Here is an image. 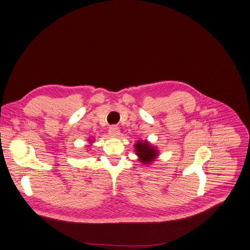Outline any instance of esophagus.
I'll return each mask as SVG.
<instances>
[{
    "mask_svg": "<svg viewBox=\"0 0 250 250\" xmlns=\"http://www.w3.org/2000/svg\"><path fill=\"white\" fill-rule=\"evenodd\" d=\"M108 133L112 137H118L120 135V129L117 126H112L109 128Z\"/></svg>",
    "mask_w": 250,
    "mask_h": 250,
    "instance_id": "esophagus-1",
    "label": "esophagus"
}]
</instances>
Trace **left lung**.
I'll list each match as a JSON object with an SVG mask.
<instances>
[{"label":"left lung","instance_id":"obj_1","mask_svg":"<svg viewBox=\"0 0 250 250\" xmlns=\"http://www.w3.org/2000/svg\"><path fill=\"white\" fill-rule=\"evenodd\" d=\"M134 148H135V154L138 156V160L145 165L154 162L159 155V150L147 140H138L134 145Z\"/></svg>","mask_w":250,"mask_h":250}]
</instances>
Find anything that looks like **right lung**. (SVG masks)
<instances>
[{
	"instance_id": "right-lung-1",
	"label": "right lung",
	"mask_w": 250,
	"mask_h": 250,
	"mask_svg": "<svg viewBox=\"0 0 250 250\" xmlns=\"http://www.w3.org/2000/svg\"><path fill=\"white\" fill-rule=\"evenodd\" d=\"M92 138H93V137H91V138H89V139H88V142H89V144H90V145H88V147H90V146H91V144L94 142V139H92Z\"/></svg>"
}]
</instances>
